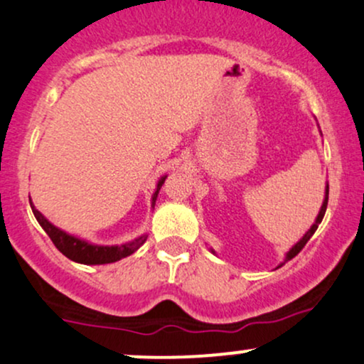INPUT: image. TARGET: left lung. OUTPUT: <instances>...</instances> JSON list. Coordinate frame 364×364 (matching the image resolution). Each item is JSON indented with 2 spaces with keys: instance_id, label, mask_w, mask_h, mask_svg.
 Returning <instances> with one entry per match:
<instances>
[{
  "instance_id": "8db88e82",
  "label": "left lung",
  "mask_w": 364,
  "mask_h": 364,
  "mask_svg": "<svg viewBox=\"0 0 364 364\" xmlns=\"http://www.w3.org/2000/svg\"><path fill=\"white\" fill-rule=\"evenodd\" d=\"M326 205H328V185H326V191H325V200H323L321 210H319V214H318V218H316V223H314V225L311 226V230L307 231V233L304 235V237H302V240L295 243V245L292 247V249L289 250V254H287V257H285V262H287V261H290V259H294L295 255H297L299 252H301L302 249H304V245H306V243L309 242V238L313 237V235H314V231L318 230V225H319V223L323 221V215H325V213H326ZM285 262H283V264H285Z\"/></svg>"
}]
</instances>
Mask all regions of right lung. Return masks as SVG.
<instances>
[{
  "instance_id": "add662e5",
  "label": "right lung",
  "mask_w": 364,
  "mask_h": 364,
  "mask_svg": "<svg viewBox=\"0 0 364 364\" xmlns=\"http://www.w3.org/2000/svg\"><path fill=\"white\" fill-rule=\"evenodd\" d=\"M166 181V178H162L161 181L157 183V191L154 193V202L157 198L159 190ZM31 207H33V213L38 219V223L41 225L43 230L46 231L48 237L51 238L53 245L62 252L65 257H69L70 261L81 262V264H109V262H115L119 259L127 257L133 252H136L139 245H143L146 240V237H139L138 240L131 243H124V245H115V247H100V245H91L85 240H79V238L72 237V235H67L65 231L58 230L57 226L51 225L50 221L39 213L38 209L31 202Z\"/></svg>"
}]
</instances>
